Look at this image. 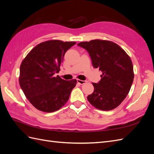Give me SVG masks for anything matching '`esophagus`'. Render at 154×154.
Masks as SVG:
<instances>
[{
    "instance_id": "1",
    "label": "esophagus",
    "mask_w": 154,
    "mask_h": 154,
    "mask_svg": "<svg viewBox=\"0 0 154 154\" xmlns=\"http://www.w3.org/2000/svg\"><path fill=\"white\" fill-rule=\"evenodd\" d=\"M77 82H78V83H79V84L83 85V84H85V83H87V81L81 80H79V79H78V80H77Z\"/></svg>"
}]
</instances>
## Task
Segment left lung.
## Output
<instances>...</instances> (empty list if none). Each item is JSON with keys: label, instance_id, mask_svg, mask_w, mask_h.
I'll use <instances>...</instances> for the list:
<instances>
[{"label": "left lung", "instance_id": "left-lung-1", "mask_svg": "<svg viewBox=\"0 0 154 154\" xmlns=\"http://www.w3.org/2000/svg\"><path fill=\"white\" fill-rule=\"evenodd\" d=\"M78 45L89 53L94 68L102 72L99 83H92L94 90L87 96L88 101L99 110L114 109L127 97L133 83L131 59L120 46L111 41L96 39Z\"/></svg>", "mask_w": 154, "mask_h": 154}]
</instances>
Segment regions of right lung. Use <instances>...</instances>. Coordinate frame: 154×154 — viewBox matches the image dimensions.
<instances>
[{
	"mask_svg": "<svg viewBox=\"0 0 154 154\" xmlns=\"http://www.w3.org/2000/svg\"><path fill=\"white\" fill-rule=\"evenodd\" d=\"M75 44L58 40L45 41L36 45L22 60L19 84L36 109L53 112L67 102L77 81L64 80L54 74L59 72L65 53Z\"/></svg>",
	"mask_w": 154,
	"mask_h": 154,
	"instance_id": "obj_1",
	"label": "right lung"
}]
</instances>
